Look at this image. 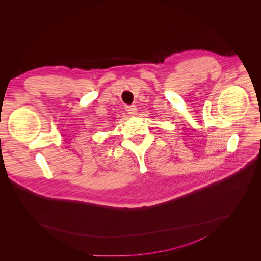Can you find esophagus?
Returning <instances> with one entry per match:
<instances>
[{
  "label": "esophagus",
  "instance_id": "34e87169",
  "mask_svg": "<svg viewBox=\"0 0 261 261\" xmlns=\"http://www.w3.org/2000/svg\"><path fill=\"white\" fill-rule=\"evenodd\" d=\"M126 111L131 115L134 116L136 114V107L134 105H128L126 106Z\"/></svg>",
  "mask_w": 261,
  "mask_h": 261
}]
</instances>
